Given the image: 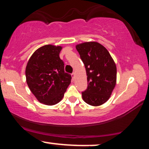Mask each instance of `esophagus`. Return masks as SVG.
Masks as SVG:
<instances>
[{
  "mask_svg": "<svg viewBox=\"0 0 149 149\" xmlns=\"http://www.w3.org/2000/svg\"><path fill=\"white\" fill-rule=\"evenodd\" d=\"M71 76H72L73 79H74V78H75V73H71Z\"/></svg>",
  "mask_w": 149,
  "mask_h": 149,
  "instance_id": "1",
  "label": "esophagus"
}]
</instances>
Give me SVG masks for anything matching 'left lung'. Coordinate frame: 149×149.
<instances>
[{
	"label": "left lung",
	"instance_id": "8db88e82",
	"mask_svg": "<svg viewBox=\"0 0 149 149\" xmlns=\"http://www.w3.org/2000/svg\"><path fill=\"white\" fill-rule=\"evenodd\" d=\"M76 47L88 76V88L82 92L83 100L94 107L102 105L110 98L116 86L115 62L109 51L97 42H85Z\"/></svg>",
	"mask_w": 149,
	"mask_h": 149
}]
</instances>
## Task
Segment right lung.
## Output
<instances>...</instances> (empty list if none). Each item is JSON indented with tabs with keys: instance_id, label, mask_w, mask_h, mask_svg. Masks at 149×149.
Wrapping results in <instances>:
<instances>
[{
	"instance_id": "add662e5",
	"label": "right lung",
	"mask_w": 149,
	"mask_h": 149,
	"mask_svg": "<svg viewBox=\"0 0 149 149\" xmlns=\"http://www.w3.org/2000/svg\"><path fill=\"white\" fill-rule=\"evenodd\" d=\"M61 49V46H42L33 52L26 67L29 88L45 105L60 102L71 83V74L65 73L64 61L59 57Z\"/></svg>"
}]
</instances>
